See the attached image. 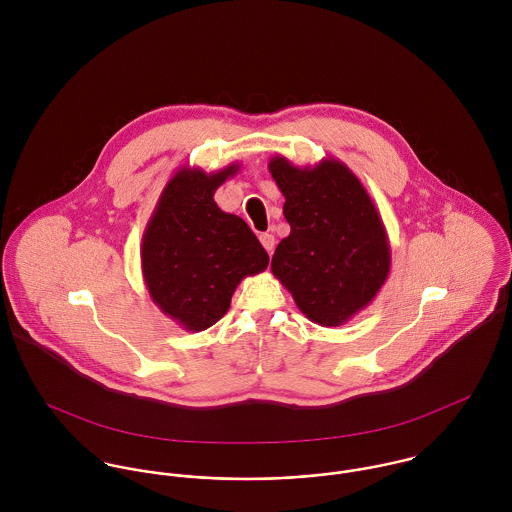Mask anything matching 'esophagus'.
I'll use <instances>...</instances> for the list:
<instances>
[{
    "label": "esophagus",
    "instance_id": "esophagus-1",
    "mask_svg": "<svg viewBox=\"0 0 512 512\" xmlns=\"http://www.w3.org/2000/svg\"><path fill=\"white\" fill-rule=\"evenodd\" d=\"M260 242H262V246L266 248V252L270 254V252L274 250L276 238H274V234H270V232H262V234H260Z\"/></svg>",
    "mask_w": 512,
    "mask_h": 512
}]
</instances>
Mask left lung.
<instances>
[{
  "label": "left lung",
  "mask_w": 512,
  "mask_h": 512,
  "mask_svg": "<svg viewBox=\"0 0 512 512\" xmlns=\"http://www.w3.org/2000/svg\"><path fill=\"white\" fill-rule=\"evenodd\" d=\"M268 169L292 226L274 252L272 274L309 321L345 325L390 274V242L380 213L361 179L339 159L297 167L274 155Z\"/></svg>",
  "instance_id": "left-lung-1"
}]
</instances>
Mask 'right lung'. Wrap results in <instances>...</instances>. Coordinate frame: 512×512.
Returning <instances> with one entry per match:
<instances>
[{"instance_id": "right-lung-1", "label": "right lung", "mask_w": 512, "mask_h": 512, "mask_svg": "<svg viewBox=\"0 0 512 512\" xmlns=\"http://www.w3.org/2000/svg\"><path fill=\"white\" fill-rule=\"evenodd\" d=\"M238 169L240 163L213 173L179 167L142 236V274L151 301L191 333L215 325L238 284L270 262L250 226L215 203V191Z\"/></svg>"}]
</instances>
